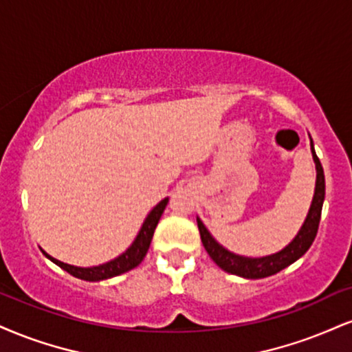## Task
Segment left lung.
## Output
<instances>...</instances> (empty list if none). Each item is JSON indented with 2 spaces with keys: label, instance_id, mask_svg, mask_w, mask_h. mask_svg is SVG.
<instances>
[{
  "label": "left lung",
  "instance_id": "1",
  "mask_svg": "<svg viewBox=\"0 0 352 352\" xmlns=\"http://www.w3.org/2000/svg\"><path fill=\"white\" fill-rule=\"evenodd\" d=\"M311 144V154L313 160L316 165V185H315V195H313V201L308 211L307 219H305L303 226L300 228L298 234L295 236L294 241L289 245L282 249V251L270 254L265 257H244L238 256V254L230 252L228 249H224L221 244L214 241L213 236L210 234V231L206 230L205 224L201 223L200 218H197L198 230H200L201 243L205 245L206 252L210 254V257L217 262L223 270L226 272L239 275L244 278H264L269 275H274L280 272L282 269L289 267L290 264H294L295 261H298L305 252L310 249L313 241L316 238V232H318L320 226V218H321V208H323L324 201V173L323 167H321L320 159L316 157L315 147Z\"/></svg>",
  "mask_w": 352,
  "mask_h": 352
}]
</instances>
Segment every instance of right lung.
Segmentation results:
<instances>
[{"mask_svg": "<svg viewBox=\"0 0 352 352\" xmlns=\"http://www.w3.org/2000/svg\"><path fill=\"white\" fill-rule=\"evenodd\" d=\"M167 203H168V198H164L162 201L157 203V205L151 210V213L147 214L146 219H144L141 231L138 232L134 243L129 245L128 251L122 252L121 256L116 257V259L107 262V264L95 265V267H75V265L65 264V262L54 259L52 256H49V254L45 251H42V249L41 251L44 252V256L47 257V259L52 261L54 264H57L60 269L67 270V272H69L70 275H74V277L82 278V280L98 282V280H104V278L116 277V275H121V274L128 272V270H131V269L138 267V265L142 262L144 257H146L147 251H149L152 236H154L155 226H157L159 219H160V217H162Z\"/></svg>", "mask_w": 352, "mask_h": 352, "instance_id": "obj_1", "label": "right lung"}]
</instances>
